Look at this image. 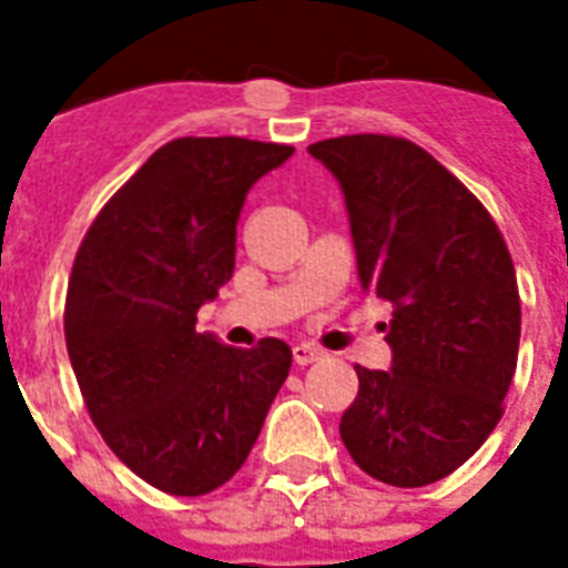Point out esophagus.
I'll list each match as a JSON object with an SVG mask.
<instances>
[{"label":"esophagus","instance_id":"34e87169","mask_svg":"<svg viewBox=\"0 0 568 568\" xmlns=\"http://www.w3.org/2000/svg\"><path fill=\"white\" fill-rule=\"evenodd\" d=\"M294 363L297 365H312L318 363V359H324V351L315 345H310V342H301V345H294Z\"/></svg>","mask_w":568,"mask_h":568}]
</instances>
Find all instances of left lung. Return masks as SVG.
<instances>
[{"label": "left lung", "instance_id": "left-lung-1", "mask_svg": "<svg viewBox=\"0 0 568 568\" xmlns=\"http://www.w3.org/2000/svg\"><path fill=\"white\" fill-rule=\"evenodd\" d=\"M310 155L345 194L363 292L395 306L392 365H356L342 442L383 484H436L504 413L521 336L510 250L480 200L413 141L342 135Z\"/></svg>", "mask_w": 568, "mask_h": 568}]
</instances>
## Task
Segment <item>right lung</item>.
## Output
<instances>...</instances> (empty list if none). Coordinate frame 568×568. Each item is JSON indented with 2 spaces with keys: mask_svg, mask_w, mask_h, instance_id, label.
Wrapping results in <instances>:
<instances>
[{
  "mask_svg": "<svg viewBox=\"0 0 568 568\" xmlns=\"http://www.w3.org/2000/svg\"><path fill=\"white\" fill-rule=\"evenodd\" d=\"M294 146L176 138L111 196L75 253L67 354L109 448L146 484L205 495L256 445L292 347H226L196 312L235 271L247 191Z\"/></svg>",
  "mask_w": 568,
  "mask_h": 568,
  "instance_id": "obj_1",
  "label": "right lung"
}]
</instances>
